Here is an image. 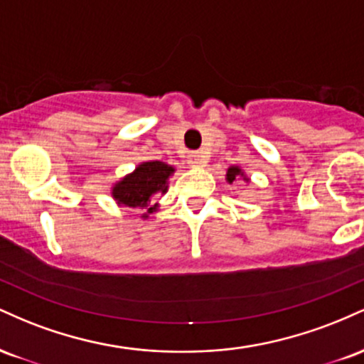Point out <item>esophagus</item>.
Listing matches in <instances>:
<instances>
[{
    "mask_svg": "<svg viewBox=\"0 0 364 364\" xmlns=\"http://www.w3.org/2000/svg\"><path fill=\"white\" fill-rule=\"evenodd\" d=\"M188 164H190L191 168H203V166L207 164V157L203 156L202 152L190 154V157H188Z\"/></svg>",
    "mask_w": 364,
    "mask_h": 364,
    "instance_id": "34e87169",
    "label": "esophagus"
}]
</instances>
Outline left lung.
Returning <instances> with one entry per match:
<instances>
[{"label": "left lung", "mask_w": 364, "mask_h": 364, "mask_svg": "<svg viewBox=\"0 0 364 364\" xmlns=\"http://www.w3.org/2000/svg\"><path fill=\"white\" fill-rule=\"evenodd\" d=\"M240 178H243V181H246V183L250 181V178L246 176L245 171L241 169L240 166H229L228 173H225V181H228L229 185H232V183H235L236 179H240Z\"/></svg>", "instance_id": "left-lung-1"}]
</instances>
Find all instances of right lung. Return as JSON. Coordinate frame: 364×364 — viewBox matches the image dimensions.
<instances>
[{
    "label": "right lung",
    "instance_id": "add662e5",
    "mask_svg": "<svg viewBox=\"0 0 364 364\" xmlns=\"http://www.w3.org/2000/svg\"><path fill=\"white\" fill-rule=\"evenodd\" d=\"M173 166L162 161H145L136 166L135 171L121 178L111 188V196L121 207L140 208L145 214L141 219H147L149 214L156 212L159 203L152 205L150 200L156 195H166L169 188V176L174 173Z\"/></svg>",
    "mask_w": 364,
    "mask_h": 364
}]
</instances>
